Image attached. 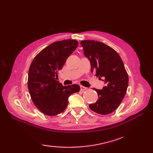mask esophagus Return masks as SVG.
<instances>
[{"mask_svg": "<svg viewBox=\"0 0 153 153\" xmlns=\"http://www.w3.org/2000/svg\"><path fill=\"white\" fill-rule=\"evenodd\" d=\"M87 89V87H84V86L80 85V91H85Z\"/></svg>", "mask_w": 153, "mask_h": 153, "instance_id": "esophagus-1", "label": "esophagus"}]
</instances>
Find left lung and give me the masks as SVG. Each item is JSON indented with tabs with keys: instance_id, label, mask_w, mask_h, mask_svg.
Masks as SVG:
<instances>
[{
	"instance_id": "1",
	"label": "left lung",
	"mask_w": 153,
	"mask_h": 153,
	"mask_svg": "<svg viewBox=\"0 0 153 153\" xmlns=\"http://www.w3.org/2000/svg\"><path fill=\"white\" fill-rule=\"evenodd\" d=\"M80 44L90 61L91 71L105 84L101 90L94 88L98 99L89 108L97 114H109L119 107L127 91L128 75L123 62L116 51L103 43L84 40Z\"/></svg>"
}]
</instances>
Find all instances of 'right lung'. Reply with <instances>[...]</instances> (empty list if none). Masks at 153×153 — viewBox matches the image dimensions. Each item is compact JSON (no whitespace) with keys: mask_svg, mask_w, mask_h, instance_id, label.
Wrapping results in <instances>:
<instances>
[{"mask_svg":"<svg viewBox=\"0 0 153 153\" xmlns=\"http://www.w3.org/2000/svg\"><path fill=\"white\" fill-rule=\"evenodd\" d=\"M76 40L54 42L45 48L32 61L28 75V89L31 99L44 114L54 116L64 112L68 97L80 91V86H63L57 80V72L78 46Z\"/></svg>","mask_w":153,"mask_h":153,"instance_id":"right-lung-1","label":"right lung"}]
</instances>
